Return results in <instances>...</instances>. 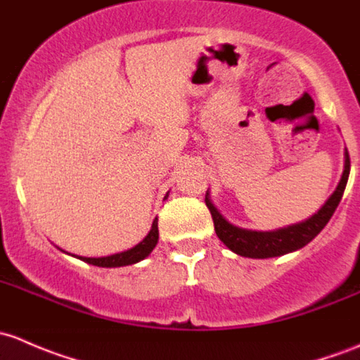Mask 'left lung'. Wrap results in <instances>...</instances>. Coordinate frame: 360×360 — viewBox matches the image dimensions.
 <instances>
[{
  "label": "left lung",
  "instance_id": "left-lung-1",
  "mask_svg": "<svg viewBox=\"0 0 360 360\" xmlns=\"http://www.w3.org/2000/svg\"><path fill=\"white\" fill-rule=\"evenodd\" d=\"M348 175H350V158H348L345 149V166H343L342 179H340L336 191L329 195V199L322 205L321 210L307 220L288 225V227L276 229V231H251V229H243L231 224L211 202L210 188L206 192V206L213 217L214 232H217L218 239L236 255L246 258L283 257V255L292 253V251L307 246L326 227V224L342 201Z\"/></svg>",
  "mask_w": 360,
  "mask_h": 360
}]
</instances>
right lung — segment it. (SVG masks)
<instances>
[{
	"mask_svg": "<svg viewBox=\"0 0 360 360\" xmlns=\"http://www.w3.org/2000/svg\"><path fill=\"white\" fill-rule=\"evenodd\" d=\"M168 198V194L165 195V199ZM159 239V231H158V218L153 221V227H150L149 234L143 237L136 246L129 248V250L121 251V253H114L109 255V257H100V258H86V257H76V255H70V257H76L79 260L90 263V265L95 266H107V269H114V266H126V265H133V263L142 262L143 258H147L150 255V251L154 250L155 244H158ZM64 251V250H62ZM65 253V251H64Z\"/></svg>",
	"mask_w": 360,
	"mask_h": 360,
	"instance_id": "right-lung-1",
	"label": "right lung"
}]
</instances>
